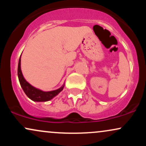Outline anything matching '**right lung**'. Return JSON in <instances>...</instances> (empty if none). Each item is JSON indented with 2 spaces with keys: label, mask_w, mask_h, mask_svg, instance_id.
<instances>
[{
  "label": "right lung",
  "mask_w": 146,
  "mask_h": 146,
  "mask_svg": "<svg viewBox=\"0 0 146 146\" xmlns=\"http://www.w3.org/2000/svg\"><path fill=\"white\" fill-rule=\"evenodd\" d=\"M18 80H19L21 86L24 90L25 93L27 95L29 99L35 102H46L48 100H51L52 98L56 96L58 93L62 91L64 88V85L59 89L48 92H44L42 90L38 89L29 84L26 80H25L23 77V73H22L21 68V58H20L19 61H18Z\"/></svg>",
  "instance_id": "right-lung-1"
}]
</instances>
